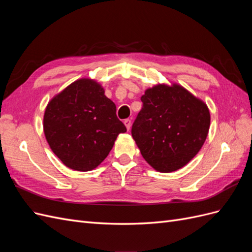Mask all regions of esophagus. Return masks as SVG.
Instances as JSON below:
<instances>
[{
    "label": "esophagus",
    "instance_id": "34e87169",
    "mask_svg": "<svg viewBox=\"0 0 252 252\" xmlns=\"http://www.w3.org/2000/svg\"><path fill=\"white\" fill-rule=\"evenodd\" d=\"M124 125H125L127 130H129V129H130V127H131V121L129 120V119L125 120V121H124Z\"/></svg>",
    "mask_w": 252,
    "mask_h": 252
}]
</instances>
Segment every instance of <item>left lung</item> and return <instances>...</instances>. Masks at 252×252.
I'll return each mask as SVG.
<instances>
[{"mask_svg":"<svg viewBox=\"0 0 252 252\" xmlns=\"http://www.w3.org/2000/svg\"><path fill=\"white\" fill-rule=\"evenodd\" d=\"M141 101L131 134L145 161L164 173L187 165L208 135V106L177 83L157 84Z\"/></svg>","mask_w":252,"mask_h":252,"instance_id":"obj_1","label":"left lung"}]
</instances>
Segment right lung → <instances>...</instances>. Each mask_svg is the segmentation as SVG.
<instances>
[{
  "label": "right lung",
  "mask_w": 252,
  "mask_h": 252,
  "mask_svg": "<svg viewBox=\"0 0 252 252\" xmlns=\"http://www.w3.org/2000/svg\"><path fill=\"white\" fill-rule=\"evenodd\" d=\"M100 83L82 78L48 102L43 129L46 141L62 163L77 171H90L109 155L126 127Z\"/></svg>",
  "instance_id": "right-lung-1"
}]
</instances>
